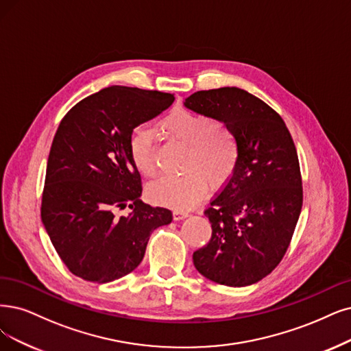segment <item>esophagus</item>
Here are the masks:
<instances>
[{
  "instance_id": "34e87169",
  "label": "esophagus",
  "mask_w": 351,
  "mask_h": 351,
  "mask_svg": "<svg viewBox=\"0 0 351 351\" xmlns=\"http://www.w3.org/2000/svg\"><path fill=\"white\" fill-rule=\"evenodd\" d=\"M189 215V213L188 211H184V210H175L173 211V218L175 219H184V218H186Z\"/></svg>"
}]
</instances>
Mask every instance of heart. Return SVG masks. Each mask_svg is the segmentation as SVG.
I'll return each mask as SVG.
<instances>
[{"label":"heart","instance_id":"obj_1","mask_svg":"<svg viewBox=\"0 0 351 351\" xmlns=\"http://www.w3.org/2000/svg\"><path fill=\"white\" fill-rule=\"evenodd\" d=\"M165 136L186 146L180 176H163L149 186V197L173 208H191L208 189L223 186L234 175L240 160V145L232 130L208 115L176 108L160 121ZM130 156L138 172L152 178L158 172V159L152 136L137 127L130 140Z\"/></svg>","mask_w":351,"mask_h":351}]
</instances>
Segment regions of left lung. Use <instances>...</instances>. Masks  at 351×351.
Instances as JSON below:
<instances>
[{"label":"left lung","mask_w":351,"mask_h":351,"mask_svg":"<svg viewBox=\"0 0 351 351\" xmlns=\"http://www.w3.org/2000/svg\"><path fill=\"white\" fill-rule=\"evenodd\" d=\"M185 106L224 121L240 145L234 175L204 213L213 234L193 253V265L215 283L247 287L280 263L301 214L304 192L295 143L282 117L244 89L198 90Z\"/></svg>","instance_id":"8db88e82"}]
</instances>
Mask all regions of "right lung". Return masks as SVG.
Returning <instances> with one entry per match:
<instances>
[{"instance_id":"1","label":"right lung","mask_w":351,"mask_h":351,"mask_svg":"<svg viewBox=\"0 0 351 351\" xmlns=\"http://www.w3.org/2000/svg\"><path fill=\"white\" fill-rule=\"evenodd\" d=\"M160 90L108 86L63 117L51 143L42 221L62 262L88 282L107 283L143 261L153 230L172 213L140 201L141 179L130 156L133 130L172 106ZM128 204V216L118 213Z\"/></svg>"}]
</instances>
